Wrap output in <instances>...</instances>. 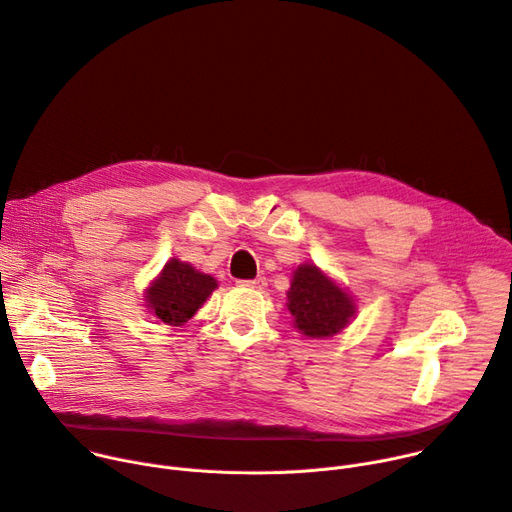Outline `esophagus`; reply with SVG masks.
Listing matches in <instances>:
<instances>
[{
  "label": "esophagus",
  "instance_id": "esophagus-1",
  "mask_svg": "<svg viewBox=\"0 0 512 512\" xmlns=\"http://www.w3.org/2000/svg\"><path fill=\"white\" fill-rule=\"evenodd\" d=\"M238 285H240V287H248V289H258V291H262V289L266 287V279H264V277H258V279H254V281H238Z\"/></svg>",
  "mask_w": 512,
  "mask_h": 512
}]
</instances>
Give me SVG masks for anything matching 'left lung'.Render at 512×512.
I'll return each instance as SVG.
<instances>
[{
  "label": "left lung",
  "instance_id": "obj_1",
  "mask_svg": "<svg viewBox=\"0 0 512 512\" xmlns=\"http://www.w3.org/2000/svg\"><path fill=\"white\" fill-rule=\"evenodd\" d=\"M293 326L307 338H330L357 316V299L313 262L293 270L287 291Z\"/></svg>",
  "mask_w": 512,
  "mask_h": 512
}]
</instances>
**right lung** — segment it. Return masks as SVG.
<instances>
[{
	"label": "right lung",
	"mask_w": 512,
	"mask_h": 512,
	"mask_svg": "<svg viewBox=\"0 0 512 512\" xmlns=\"http://www.w3.org/2000/svg\"><path fill=\"white\" fill-rule=\"evenodd\" d=\"M211 274L170 258L143 293L147 313L166 326H184L217 289Z\"/></svg>",
	"instance_id": "add662e5"
}]
</instances>
